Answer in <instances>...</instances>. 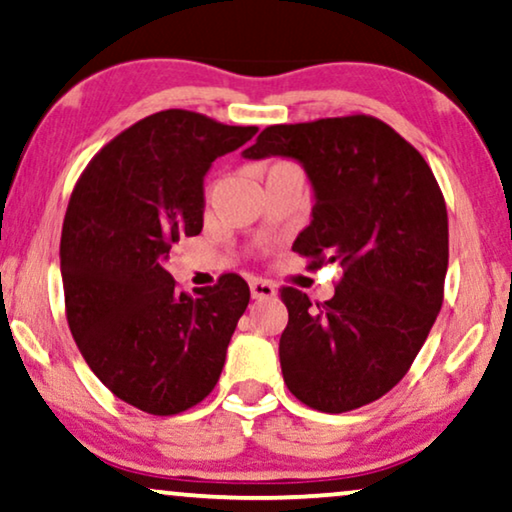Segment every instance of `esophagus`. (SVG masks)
I'll return each instance as SVG.
<instances>
[{
    "label": "esophagus",
    "mask_w": 512,
    "mask_h": 512,
    "mask_svg": "<svg viewBox=\"0 0 512 512\" xmlns=\"http://www.w3.org/2000/svg\"><path fill=\"white\" fill-rule=\"evenodd\" d=\"M250 295H252V299H271V297H276V285L271 281L255 278V281H250Z\"/></svg>",
    "instance_id": "obj_1"
}]
</instances>
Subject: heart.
Returning <instances> with one entry per match:
<instances>
[{"mask_svg":"<svg viewBox=\"0 0 512 512\" xmlns=\"http://www.w3.org/2000/svg\"><path fill=\"white\" fill-rule=\"evenodd\" d=\"M281 163H283V161H278V163H274V166H281ZM274 166H271V168H274Z\"/></svg>","mask_w":512,"mask_h":512,"instance_id":"heart-1","label":"heart"}]
</instances>
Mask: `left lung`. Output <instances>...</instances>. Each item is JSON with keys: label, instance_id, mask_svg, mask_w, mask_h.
<instances>
[{"label": "left lung", "instance_id": "obj_1", "mask_svg": "<svg viewBox=\"0 0 512 512\" xmlns=\"http://www.w3.org/2000/svg\"><path fill=\"white\" fill-rule=\"evenodd\" d=\"M243 154L302 163L316 203L292 250L309 269H344L323 304L281 288L285 384L327 414L374 403L410 370L445 297L447 206L431 166L367 114L267 126Z\"/></svg>", "mask_w": 512, "mask_h": 512}]
</instances>
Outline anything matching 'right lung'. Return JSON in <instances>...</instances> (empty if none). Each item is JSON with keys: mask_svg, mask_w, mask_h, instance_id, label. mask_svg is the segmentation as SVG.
Returning <instances> with one entry per match:
<instances>
[{"mask_svg": "<svg viewBox=\"0 0 512 512\" xmlns=\"http://www.w3.org/2000/svg\"><path fill=\"white\" fill-rule=\"evenodd\" d=\"M257 126L163 109L109 140L79 175L60 236L65 316L95 377L156 417L213 391L250 302L224 274L196 297L166 271L168 252L203 229V175Z\"/></svg>", "mask_w": 512, "mask_h": 512, "instance_id": "right-lung-1", "label": "right lung"}]
</instances>
